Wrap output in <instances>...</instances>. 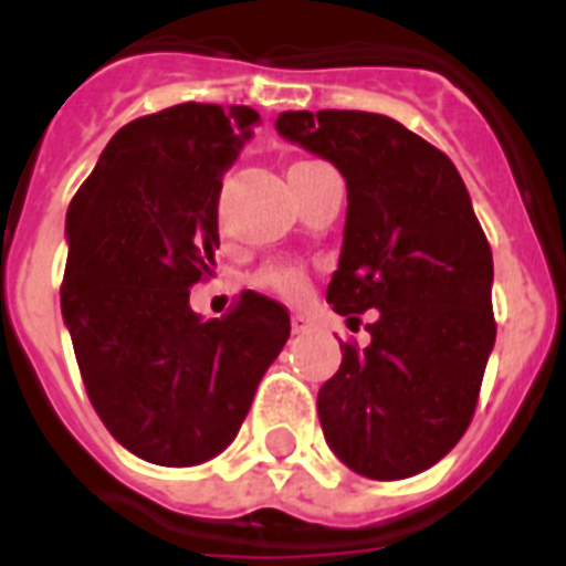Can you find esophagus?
<instances>
[{
    "label": "esophagus",
    "mask_w": 566,
    "mask_h": 566,
    "mask_svg": "<svg viewBox=\"0 0 566 566\" xmlns=\"http://www.w3.org/2000/svg\"><path fill=\"white\" fill-rule=\"evenodd\" d=\"M291 328H293V335H305V332H311V319L305 317V314H293Z\"/></svg>",
    "instance_id": "esophagus-1"
}]
</instances>
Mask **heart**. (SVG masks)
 Instances as JSON below:
<instances>
[{
	"instance_id": "b5f03b06",
	"label": "heart",
	"mask_w": 566,
	"mask_h": 566,
	"mask_svg": "<svg viewBox=\"0 0 566 566\" xmlns=\"http://www.w3.org/2000/svg\"><path fill=\"white\" fill-rule=\"evenodd\" d=\"M305 164H311V161L293 164L291 170H296V167H305ZM252 282H255L261 291L279 293V296H282V300H287V302L305 300V296H308V291H311L308 275L302 273L300 266H293V264H266V266H261V270L252 275Z\"/></svg>"
}]
</instances>
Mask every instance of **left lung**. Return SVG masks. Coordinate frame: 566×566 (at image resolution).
<instances>
[{
  "mask_svg": "<svg viewBox=\"0 0 566 566\" xmlns=\"http://www.w3.org/2000/svg\"><path fill=\"white\" fill-rule=\"evenodd\" d=\"M275 128L344 172V252L326 300L376 308L370 346L340 344L319 426L355 473L396 482L438 464L479 402L493 323V255L455 164L367 111H284Z\"/></svg>",
  "mask_w": 566,
  "mask_h": 566,
  "instance_id": "1",
  "label": "left lung"
}]
</instances>
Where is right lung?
Here are the masks:
<instances>
[{
    "instance_id": "right-lung-1",
    "label": "right lung",
    "mask_w": 566,
    "mask_h": 566,
    "mask_svg": "<svg viewBox=\"0 0 566 566\" xmlns=\"http://www.w3.org/2000/svg\"><path fill=\"white\" fill-rule=\"evenodd\" d=\"M261 123L247 105L181 102L111 137L66 211L61 314L105 429L161 467L229 447L291 335L287 308L243 291L220 319L190 311L213 273L222 172Z\"/></svg>"
}]
</instances>
